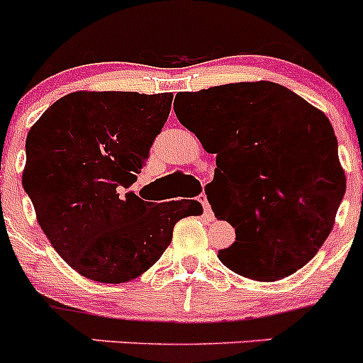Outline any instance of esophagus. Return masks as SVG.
I'll use <instances>...</instances> for the list:
<instances>
[{"label":"esophagus","mask_w":363,"mask_h":363,"mask_svg":"<svg viewBox=\"0 0 363 363\" xmlns=\"http://www.w3.org/2000/svg\"><path fill=\"white\" fill-rule=\"evenodd\" d=\"M199 202L203 205V211H205V214L208 216V218H212V208H211V205H208V202H207V196H205V193H202V195L199 196Z\"/></svg>","instance_id":"esophagus-1"}]
</instances>
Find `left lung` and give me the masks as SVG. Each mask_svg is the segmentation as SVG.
Here are the masks:
<instances>
[{"mask_svg": "<svg viewBox=\"0 0 363 363\" xmlns=\"http://www.w3.org/2000/svg\"><path fill=\"white\" fill-rule=\"evenodd\" d=\"M175 116L216 155L207 199L235 228L223 265L256 281L291 276L334 228L346 175L323 112L276 82L179 93Z\"/></svg>", "mask_w": 363, "mask_h": 363, "instance_id": "1", "label": "left lung"}]
</instances>
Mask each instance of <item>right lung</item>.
Wrapping results in <instances>:
<instances>
[{"mask_svg":"<svg viewBox=\"0 0 363 363\" xmlns=\"http://www.w3.org/2000/svg\"><path fill=\"white\" fill-rule=\"evenodd\" d=\"M172 93L77 91L60 98L26 138L23 186L40 228L72 269L126 283L155 265L196 200L152 203L121 195L145 167Z\"/></svg>","mask_w":363,"mask_h":363,"instance_id":"right-lung-1","label":"right lung"}]
</instances>
